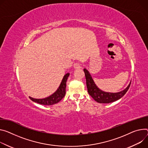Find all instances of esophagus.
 Wrapping results in <instances>:
<instances>
[{
    "label": "esophagus",
    "mask_w": 148,
    "mask_h": 148,
    "mask_svg": "<svg viewBox=\"0 0 148 148\" xmlns=\"http://www.w3.org/2000/svg\"><path fill=\"white\" fill-rule=\"evenodd\" d=\"M74 68L75 69H81L82 66H81V65H80L79 63L78 62H76V63H74Z\"/></svg>",
    "instance_id": "34e87169"
}]
</instances>
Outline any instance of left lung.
<instances>
[{
	"mask_svg": "<svg viewBox=\"0 0 148 148\" xmlns=\"http://www.w3.org/2000/svg\"><path fill=\"white\" fill-rule=\"evenodd\" d=\"M84 71L86 79L88 92L94 100L99 103H110L122 98L129 90L131 84L130 82L126 88L119 92L112 93L104 92L96 86L89 72L86 69H84Z\"/></svg>",
	"mask_w": 148,
	"mask_h": 148,
	"instance_id": "obj_1",
	"label": "left lung"
}]
</instances>
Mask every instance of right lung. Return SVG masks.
<instances>
[{"label":"right lung","mask_w":148,"mask_h":148,"mask_svg":"<svg viewBox=\"0 0 148 148\" xmlns=\"http://www.w3.org/2000/svg\"><path fill=\"white\" fill-rule=\"evenodd\" d=\"M69 75H70V74L67 73L64 76L63 79L61 83V84L58 87V88L57 89V90L53 93V95H51L48 97L42 99H34L29 97V99L35 103L43 104V105H46V106H50V105L55 104L58 103L65 96L66 82Z\"/></svg>","instance_id":"obj_1"}]
</instances>
